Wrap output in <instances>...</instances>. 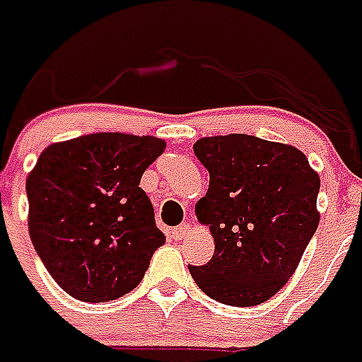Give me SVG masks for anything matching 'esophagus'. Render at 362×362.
Instances as JSON below:
<instances>
[{"label": "esophagus", "instance_id": "1", "mask_svg": "<svg viewBox=\"0 0 362 362\" xmlns=\"http://www.w3.org/2000/svg\"><path fill=\"white\" fill-rule=\"evenodd\" d=\"M190 231H192L190 224H181V226L173 228V230H172V237H173V239H185V237L189 235Z\"/></svg>", "mask_w": 362, "mask_h": 362}]
</instances>
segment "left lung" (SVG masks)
<instances>
[{"label":"left lung","instance_id":"1","mask_svg":"<svg viewBox=\"0 0 362 362\" xmlns=\"http://www.w3.org/2000/svg\"><path fill=\"white\" fill-rule=\"evenodd\" d=\"M194 155L209 172L196 216L209 226L215 254L190 265V274L218 303H265L296 273L316 233L320 175L297 147L248 134L202 138Z\"/></svg>","mask_w":362,"mask_h":362}]
</instances>
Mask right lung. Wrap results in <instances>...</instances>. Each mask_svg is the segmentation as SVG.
Listing matches in <instances>:
<instances>
[{
    "label": "right lung",
    "mask_w": 362,
    "mask_h": 362,
    "mask_svg": "<svg viewBox=\"0 0 362 362\" xmlns=\"http://www.w3.org/2000/svg\"><path fill=\"white\" fill-rule=\"evenodd\" d=\"M166 149L155 136L97 132L52 144L28 175L30 237L69 296L119 299L166 237L140 179Z\"/></svg>",
    "instance_id": "1"
}]
</instances>
